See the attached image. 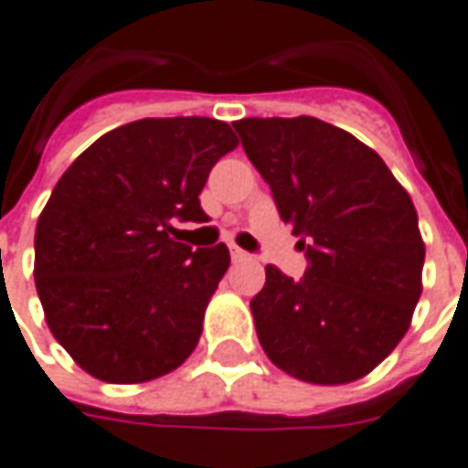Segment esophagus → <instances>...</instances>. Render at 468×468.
<instances>
[{"mask_svg": "<svg viewBox=\"0 0 468 468\" xmlns=\"http://www.w3.org/2000/svg\"><path fill=\"white\" fill-rule=\"evenodd\" d=\"M231 260H234V262H247V260H252V257L244 252V250H239V247H231Z\"/></svg>", "mask_w": 468, "mask_h": 468, "instance_id": "esophagus-1", "label": "esophagus"}]
</instances>
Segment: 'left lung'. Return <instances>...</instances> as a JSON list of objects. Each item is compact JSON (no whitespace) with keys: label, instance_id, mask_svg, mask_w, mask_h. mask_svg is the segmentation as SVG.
Masks as SVG:
<instances>
[{"label":"left lung","instance_id":"1","mask_svg":"<svg viewBox=\"0 0 468 468\" xmlns=\"http://www.w3.org/2000/svg\"><path fill=\"white\" fill-rule=\"evenodd\" d=\"M241 147L301 237V280L265 267L252 298L270 362L314 385L369 375L408 334L425 244L410 196L385 160L315 117L239 119Z\"/></svg>","mask_w":468,"mask_h":468}]
</instances>
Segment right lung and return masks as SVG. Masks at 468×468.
Instances as JSON below:
<instances>
[{"mask_svg":"<svg viewBox=\"0 0 468 468\" xmlns=\"http://www.w3.org/2000/svg\"><path fill=\"white\" fill-rule=\"evenodd\" d=\"M237 144L218 119H140L58 180L35 229V288L48 328L91 377L137 385L191 356L229 250L193 252L173 221H206L198 193Z\"/></svg>","mask_w":468,"mask_h":468,"instance_id":"right-lung-1","label":"right lung"}]
</instances>
